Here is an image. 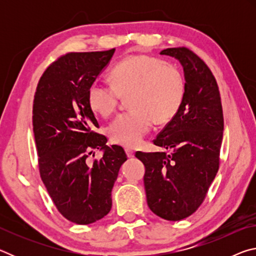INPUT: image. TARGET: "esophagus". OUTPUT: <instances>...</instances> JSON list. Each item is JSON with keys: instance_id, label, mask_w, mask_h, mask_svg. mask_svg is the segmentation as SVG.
Listing matches in <instances>:
<instances>
[{"instance_id": "obj_1", "label": "esophagus", "mask_w": 256, "mask_h": 256, "mask_svg": "<svg viewBox=\"0 0 256 256\" xmlns=\"http://www.w3.org/2000/svg\"><path fill=\"white\" fill-rule=\"evenodd\" d=\"M125 152H126V156L128 158H133L134 157V151L131 149H125Z\"/></svg>"}]
</instances>
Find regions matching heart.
<instances>
[{
	"label": "heart",
	"instance_id": "obj_1",
	"mask_svg": "<svg viewBox=\"0 0 256 256\" xmlns=\"http://www.w3.org/2000/svg\"><path fill=\"white\" fill-rule=\"evenodd\" d=\"M110 86L94 82L88 90V105L94 114L108 118L118 110L120 98H128L131 112L120 115L108 136L115 144L133 148L141 144L152 122L164 124L183 105L186 82L174 63L146 54H133L112 68Z\"/></svg>",
	"mask_w": 256,
	"mask_h": 256
}]
</instances>
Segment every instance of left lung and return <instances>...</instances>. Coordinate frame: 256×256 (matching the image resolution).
Listing matches in <instances>:
<instances>
[{
  "mask_svg": "<svg viewBox=\"0 0 256 256\" xmlns=\"http://www.w3.org/2000/svg\"><path fill=\"white\" fill-rule=\"evenodd\" d=\"M180 60L186 92L177 115L154 144L168 152H141L146 202L154 214L178 222L196 212L219 170L224 115L219 88L206 64L185 47L160 52Z\"/></svg>",
  "mask_w": 256,
  "mask_h": 256,
  "instance_id": "obj_1",
  "label": "left lung"
}]
</instances>
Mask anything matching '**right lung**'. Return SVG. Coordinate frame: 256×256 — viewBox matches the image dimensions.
<instances>
[{"instance_id":"right-lung-1","label":"right lung","mask_w":256,"mask_h":256,"mask_svg":"<svg viewBox=\"0 0 256 256\" xmlns=\"http://www.w3.org/2000/svg\"><path fill=\"white\" fill-rule=\"evenodd\" d=\"M115 48L68 53L52 63L38 82L32 130L40 172L64 218L78 224L98 222L112 209V190L126 162L122 146L106 144L88 105V90L110 62ZM103 151L92 166L86 158Z\"/></svg>"}]
</instances>
